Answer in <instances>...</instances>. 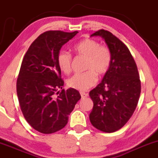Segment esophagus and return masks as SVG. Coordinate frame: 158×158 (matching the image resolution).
<instances>
[{
	"label": "esophagus",
	"mask_w": 158,
	"mask_h": 158,
	"mask_svg": "<svg viewBox=\"0 0 158 158\" xmlns=\"http://www.w3.org/2000/svg\"><path fill=\"white\" fill-rule=\"evenodd\" d=\"M80 95H81V97H82V98H85V97L88 96V93H85V92H81Z\"/></svg>",
	"instance_id": "1"
}]
</instances>
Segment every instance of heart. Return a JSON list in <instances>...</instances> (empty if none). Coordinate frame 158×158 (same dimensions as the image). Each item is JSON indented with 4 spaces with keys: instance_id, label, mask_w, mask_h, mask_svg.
<instances>
[{
    "instance_id": "heart-1",
    "label": "heart",
    "mask_w": 158,
    "mask_h": 158,
    "mask_svg": "<svg viewBox=\"0 0 158 158\" xmlns=\"http://www.w3.org/2000/svg\"><path fill=\"white\" fill-rule=\"evenodd\" d=\"M73 50L79 56L85 57V69L82 73H76L67 80L71 89L85 91L97 82V75L102 76L109 71L111 61L109 49L99 45L97 40L90 38L84 39L73 47ZM57 63L63 73L68 74L71 71L72 56L66 51H60L57 56Z\"/></svg>"
}]
</instances>
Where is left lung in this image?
Masks as SVG:
<instances>
[{
  "label": "left lung",
  "mask_w": 158,
  "mask_h": 158,
  "mask_svg": "<svg viewBox=\"0 0 158 158\" xmlns=\"http://www.w3.org/2000/svg\"><path fill=\"white\" fill-rule=\"evenodd\" d=\"M90 36L104 40L111 61L102 82L89 92L94 105L89 119L95 128L111 133L122 128L133 114L141 94V81L135 60L118 38L105 30Z\"/></svg>",
  "instance_id": "1"
}]
</instances>
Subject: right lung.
I'll list each match as a JSON object with an SVG mask.
<instances>
[{
  "instance_id": "obj_1",
  "label": "right lung",
  "mask_w": 158,
  "mask_h": 158,
  "mask_svg": "<svg viewBox=\"0 0 158 158\" xmlns=\"http://www.w3.org/2000/svg\"><path fill=\"white\" fill-rule=\"evenodd\" d=\"M77 33L50 30L42 33L22 61L17 82L20 109L30 126L40 133H54L64 128L81 98L76 89H63L64 81L57 63L62 47Z\"/></svg>"
}]
</instances>
